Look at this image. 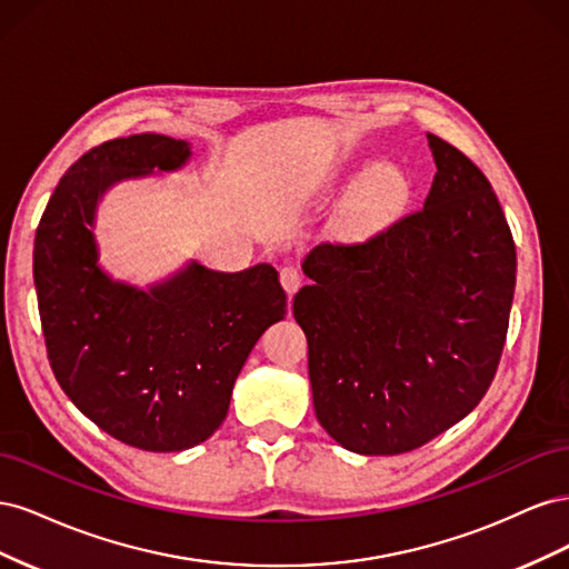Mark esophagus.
Here are the masks:
<instances>
[{
	"mask_svg": "<svg viewBox=\"0 0 569 569\" xmlns=\"http://www.w3.org/2000/svg\"><path fill=\"white\" fill-rule=\"evenodd\" d=\"M301 270L299 268H295V266H284L282 270H280V282H282V287H284V291L287 295L291 297L295 295V291L301 287Z\"/></svg>",
	"mask_w": 569,
	"mask_h": 569,
	"instance_id": "34e87169",
	"label": "esophagus"
}]
</instances>
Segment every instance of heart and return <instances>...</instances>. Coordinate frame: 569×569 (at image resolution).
I'll list each match as a JSON object with an SVG mask.
<instances>
[{"mask_svg":"<svg viewBox=\"0 0 569 569\" xmlns=\"http://www.w3.org/2000/svg\"><path fill=\"white\" fill-rule=\"evenodd\" d=\"M408 199V180L396 166L382 163L358 182L349 201V220L356 228H370L391 218Z\"/></svg>","mask_w":569,"mask_h":569,"instance_id":"obj_1","label":"heart"}]
</instances>
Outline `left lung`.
<instances>
[{
    "label": "left lung",
    "mask_w": 569,
    "mask_h": 569,
    "mask_svg": "<svg viewBox=\"0 0 569 569\" xmlns=\"http://www.w3.org/2000/svg\"><path fill=\"white\" fill-rule=\"evenodd\" d=\"M425 206L353 244H318L295 297L318 422L343 449H420L485 399L503 353L515 242L485 173L427 134Z\"/></svg>",
    "instance_id": "8db88e82"
}]
</instances>
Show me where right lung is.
<instances>
[{
    "instance_id": "obj_1",
    "label": "right lung",
    "mask_w": 569,
    "mask_h": 569,
    "mask_svg": "<svg viewBox=\"0 0 569 569\" xmlns=\"http://www.w3.org/2000/svg\"><path fill=\"white\" fill-rule=\"evenodd\" d=\"M189 157L184 140L153 132L82 153L51 194L32 251L57 382L99 429L153 453L192 449L216 432L253 343L287 316L268 263L216 272L192 261L147 291L99 268L92 226L101 194Z\"/></svg>"
}]
</instances>
